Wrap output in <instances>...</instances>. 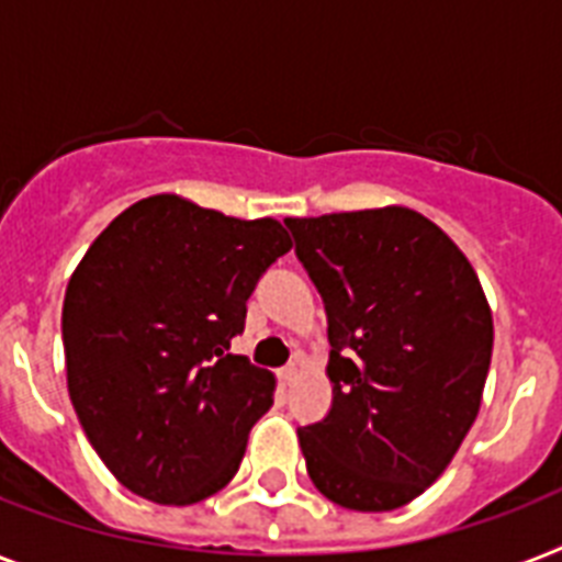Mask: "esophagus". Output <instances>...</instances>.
<instances>
[{
    "label": "esophagus",
    "instance_id": "34e87169",
    "mask_svg": "<svg viewBox=\"0 0 562 562\" xmlns=\"http://www.w3.org/2000/svg\"><path fill=\"white\" fill-rule=\"evenodd\" d=\"M296 375H300V369H296V363H289V367H282V369H280V381H282V384H285V386L294 384Z\"/></svg>",
    "mask_w": 562,
    "mask_h": 562
}]
</instances>
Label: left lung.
<instances>
[{
	"mask_svg": "<svg viewBox=\"0 0 562 562\" xmlns=\"http://www.w3.org/2000/svg\"><path fill=\"white\" fill-rule=\"evenodd\" d=\"M328 317L331 409L300 427L305 471L349 510L413 503L485 390L494 317L456 241L409 207L285 218Z\"/></svg>",
	"mask_w": 562,
	"mask_h": 562,
	"instance_id": "left-lung-1",
	"label": "left lung"
}]
</instances>
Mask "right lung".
I'll use <instances>...</instances> for the list:
<instances>
[{
	"label": "right lung",
	"instance_id": "1",
	"mask_svg": "<svg viewBox=\"0 0 562 562\" xmlns=\"http://www.w3.org/2000/svg\"><path fill=\"white\" fill-rule=\"evenodd\" d=\"M277 218H234L161 193L91 241L63 300L68 395L132 494L193 505L231 482L273 375L245 355L248 296L289 254Z\"/></svg>",
	"mask_w": 562,
	"mask_h": 562
}]
</instances>
